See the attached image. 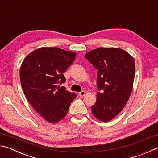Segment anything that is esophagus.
Segmentation results:
<instances>
[{
    "label": "esophagus",
    "instance_id": "34e87169",
    "mask_svg": "<svg viewBox=\"0 0 158 158\" xmlns=\"http://www.w3.org/2000/svg\"><path fill=\"white\" fill-rule=\"evenodd\" d=\"M79 96L81 97H84V96L85 95V92L84 90H82V91L80 92V93H79Z\"/></svg>",
    "mask_w": 158,
    "mask_h": 158
}]
</instances>
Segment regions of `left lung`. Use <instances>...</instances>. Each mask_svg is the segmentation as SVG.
<instances>
[{
    "instance_id": "obj_1",
    "label": "left lung",
    "mask_w": 158,
    "mask_h": 158,
    "mask_svg": "<svg viewBox=\"0 0 158 158\" xmlns=\"http://www.w3.org/2000/svg\"><path fill=\"white\" fill-rule=\"evenodd\" d=\"M85 58L97 70V100L91 107L93 115L107 122L118 114L131 96L135 74L133 57L116 48H99Z\"/></svg>"
}]
</instances>
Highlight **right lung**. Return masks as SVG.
Instances as JSON below:
<instances>
[{"label": "right lung", "mask_w": 158, "mask_h": 158, "mask_svg": "<svg viewBox=\"0 0 158 158\" xmlns=\"http://www.w3.org/2000/svg\"><path fill=\"white\" fill-rule=\"evenodd\" d=\"M76 58V53L58 48H41L25 57L20 79L25 97L47 122L56 123L66 115L77 94L60 85L64 74Z\"/></svg>", "instance_id": "right-lung-1"}]
</instances>
